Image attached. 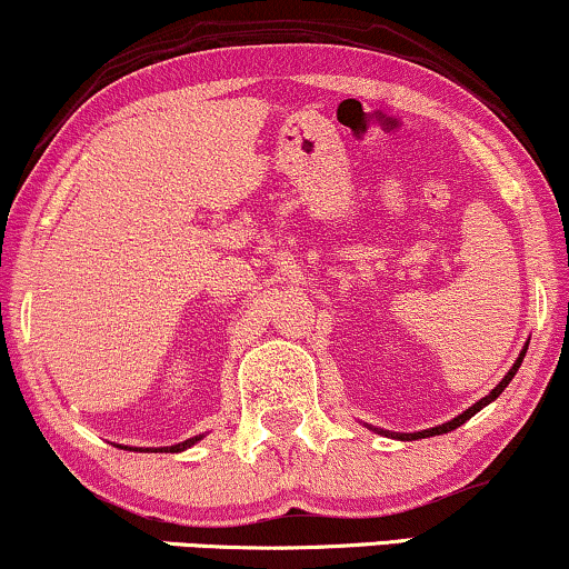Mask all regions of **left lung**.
<instances>
[{"label": "left lung", "mask_w": 569, "mask_h": 569, "mask_svg": "<svg viewBox=\"0 0 569 569\" xmlns=\"http://www.w3.org/2000/svg\"><path fill=\"white\" fill-rule=\"evenodd\" d=\"M522 357H525V349H522V355H520V357H517V362L512 365V370H509V372H507V376H505V378H501V383H499V386H496V388H493V391H491V393H488V397H483V399H480V401H476V405H472L470 409H467V412H462V415H459V417H455V420H451V422H443V426H438V428L422 430V433H397V438H401V441H417V438H428V436H441V433H449V430H455V428H459V426H462V422H467V420H470V417H472V415H476V412H480V409H483L486 405H491V401H493L496 397H499V393H501V391H505V388L509 386V380H512V378H515V372H517V370H520V362H522Z\"/></svg>", "instance_id": "obj_1"}]
</instances>
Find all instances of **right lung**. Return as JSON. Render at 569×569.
Listing matches in <instances>:
<instances>
[{"mask_svg":"<svg viewBox=\"0 0 569 569\" xmlns=\"http://www.w3.org/2000/svg\"><path fill=\"white\" fill-rule=\"evenodd\" d=\"M199 441V436L197 438H189V441H183V443H176V446H168V449H164V451H183V449H189V446L191 443H197ZM136 451V449H133ZM149 451V449H147ZM154 451H162V449H154Z\"/></svg>","mask_w":569,"mask_h":569,"instance_id":"add662e5","label":"right lung"}]
</instances>
